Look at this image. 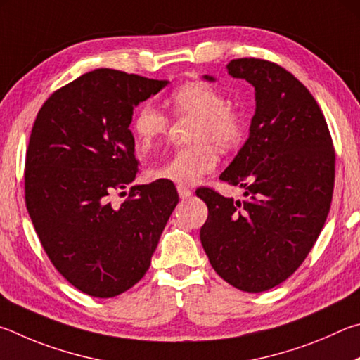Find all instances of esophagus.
Wrapping results in <instances>:
<instances>
[{
  "label": "esophagus",
  "mask_w": 360,
  "mask_h": 360,
  "mask_svg": "<svg viewBox=\"0 0 360 360\" xmlns=\"http://www.w3.org/2000/svg\"><path fill=\"white\" fill-rule=\"evenodd\" d=\"M176 191H179V196L180 199H190L193 196V191L190 190V188L185 186V185H179L176 186Z\"/></svg>",
  "instance_id": "esophagus-1"
}]
</instances>
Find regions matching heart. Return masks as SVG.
Segmentation results:
<instances>
[{
    "label": "heart",
    "mask_w": 360,
    "mask_h": 360,
    "mask_svg": "<svg viewBox=\"0 0 360 360\" xmlns=\"http://www.w3.org/2000/svg\"><path fill=\"white\" fill-rule=\"evenodd\" d=\"M170 105L179 115L199 118L193 147L180 148L161 166L148 169L150 180H169L179 185H194L218 164L217 147L231 150L243 137L240 113L229 109V101L217 88L204 82H188L170 96ZM167 131V118L155 105L143 104L132 120V132L141 148H148Z\"/></svg>",
    "instance_id": "heart-1"
}]
</instances>
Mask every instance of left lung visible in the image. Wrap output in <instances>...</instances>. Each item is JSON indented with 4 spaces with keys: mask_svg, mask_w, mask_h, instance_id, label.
<instances>
[{
    "mask_svg": "<svg viewBox=\"0 0 360 360\" xmlns=\"http://www.w3.org/2000/svg\"><path fill=\"white\" fill-rule=\"evenodd\" d=\"M226 68L255 86L248 139L219 175L243 188L245 199L198 190L209 207L200 242L224 281L262 292L289 278L316 242L330 210L335 153L318 103L291 72L256 58Z\"/></svg>",
    "mask_w": 360,
    "mask_h": 360,
    "instance_id": "left-lung-1",
    "label": "left lung"
}]
</instances>
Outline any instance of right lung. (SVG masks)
Returning a JSON list of instances; mask_svg holds the SVG:
<instances>
[{"mask_svg":"<svg viewBox=\"0 0 360 360\" xmlns=\"http://www.w3.org/2000/svg\"><path fill=\"white\" fill-rule=\"evenodd\" d=\"M167 84L94 69L56 90L31 129L30 218L55 269L93 297H115L142 278L179 204L169 180L136 185L120 205L109 202L136 179L134 107Z\"/></svg>","mask_w":360,"mask_h":360,"instance_id":"right-lung-1","label":"right lung"}]
</instances>
